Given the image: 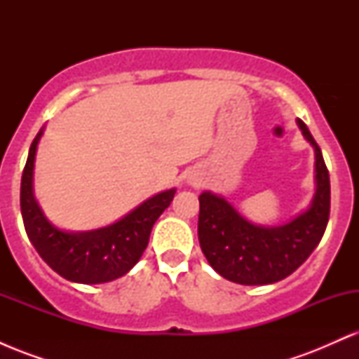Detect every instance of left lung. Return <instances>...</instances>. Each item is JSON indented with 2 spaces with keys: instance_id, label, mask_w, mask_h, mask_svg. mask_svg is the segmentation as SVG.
I'll list each match as a JSON object with an SVG mask.
<instances>
[{
  "instance_id": "1",
  "label": "left lung",
  "mask_w": 359,
  "mask_h": 359,
  "mask_svg": "<svg viewBox=\"0 0 359 359\" xmlns=\"http://www.w3.org/2000/svg\"><path fill=\"white\" fill-rule=\"evenodd\" d=\"M302 135L316 151V196L311 208L283 226H257L241 216L224 197L199 196L201 250L221 277L241 285H266L283 280L311 257L323 240L331 211V184L323 151L302 119Z\"/></svg>"
}]
</instances>
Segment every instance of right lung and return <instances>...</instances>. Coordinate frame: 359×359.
I'll list each match as a JSON object with an SVG mask.
<instances>
[{"label":"right lung","mask_w":359,"mask_h":359,"mask_svg":"<svg viewBox=\"0 0 359 359\" xmlns=\"http://www.w3.org/2000/svg\"><path fill=\"white\" fill-rule=\"evenodd\" d=\"M39 131L23 168L20 205L25 231L39 255L53 271L77 283H104L128 273L145 251L151 228L170 205L175 189L150 197L123 219L93 231L67 233L43 216L34 197V163Z\"/></svg>","instance_id":"add662e5"}]
</instances>
